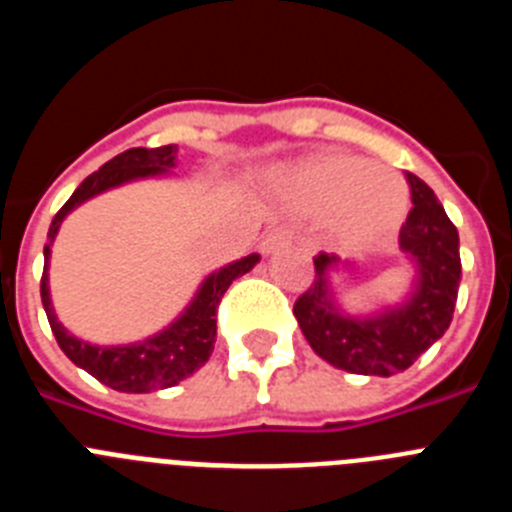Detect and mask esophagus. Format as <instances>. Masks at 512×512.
I'll return each mask as SVG.
<instances>
[{"instance_id":"obj_1","label":"esophagus","mask_w":512,"mask_h":512,"mask_svg":"<svg viewBox=\"0 0 512 512\" xmlns=\"http://www.w3.org/2000/svg\"><path fill=\"white\" fill-rule=\"evenodd\" d=\"M292 243H295V233H292L289 228H277L266 235L264 243H261V248H264L266 253H274V251H279V248L292 246Z\"/></svg>"}]
</instances>
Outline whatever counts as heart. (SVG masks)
I'll use <instances>...</instances> for the list:
<instances>
[{"label": "heart", "instance_id": "heart-1", "mask_svg": "<svg viewBox=\"0 0 512 512\" xmlns=\"http://www.w3.org/2000/svg\"><path fill=\"white\" fill-rule=\"evenodd\" d=\"M277 192L307 215L328 212L330 228L348 246H369L400 228L408 212V184L387 164L361 156L315 153L277 174Z\"/></svg>", "mask_w": 512, "mask_h": 512}]
</instances>
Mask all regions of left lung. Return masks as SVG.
<instances>
[{"mask_svg":"<svg viewBox=\"0 0 512 512\" xmlns=\"http://www.w3.org/2000/svg\"><path fill=\"white\" fill-rule=\"evenodd\" d=\"M410 184L408 220L400 228V248L418 266V287L397 310L377 318H346L328 292V271L338 256H315V279L297 297L295 318L312 351L351 374L392 377L405 372L451 325L461 282L459 233L436 194L423 179L405 171Z\"/></svg>","mask_w":512,"mask_h":512,"instance_id":"8db88e82","label":"left lung"}]
</instances>
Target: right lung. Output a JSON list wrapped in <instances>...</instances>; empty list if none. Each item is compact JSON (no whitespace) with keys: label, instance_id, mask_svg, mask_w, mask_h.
Returning a JSON list of instances; mask_svg holds the SVG:
<instances>
[{"label":"right lung","instance_id":"add662e5","mask_svg":"<svg viewBox=\"0 0 512 512\" xmlns=\"http://www.w3.org/2000/svg\"><path fill=\"white\" fill-rule=\"evenodd\" d=\"M179 148L176 146H161V148H130V151L120 153L112 161L102 166L99 171L89 174L84 182L79 184L69 202L56 212L51 228H48V238H56L61 220L69 215L74 207L81 202H87L94 194L104 192V189L120 187L125 182H133L140 176H156L161 171L174 166V158ZM51 243L43 248L45 266L43 279H40V297H43L45 315L51 323L53 336H56L58 346L76 366H81L84 372L92 374L102 384L112 387L117 392H151L161 390V387H171V384L182 382L192 372H197L205 361L210 359L212 346H215L217 336V305L223 300L225 289L233 284V279L243 277L256 266L259 253H251L246 259L235 261V264L225 266V269L215 271L205 279L192 305L184 310V315L176 320L171 328L164 333L148 338L143 343H133V346H92L79 338H74L69 330L63 328L56 320L53 312L51 295H48V256H51Z\"/></svg>","mask_w":512,"mask_h":512}]
</instances>
